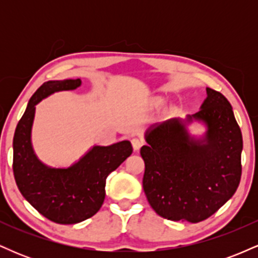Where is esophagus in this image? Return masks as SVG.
<instances>
[{"mask_svg":"<svg viewBox=\"0 0 258 258\" xmlns=\"http://www.w3.org/2000/svg\"><path fill=\"white\" fill-rule=\"evenodd\" d=\"M143 146V141L139 138H133L132 139V147H133V150L135 152H138L139 149H141V147Z\"/></svg>","mask_w":258,"mask_h":258,"instance_id":"obj_1","label":"esophagus"}]
</instances>
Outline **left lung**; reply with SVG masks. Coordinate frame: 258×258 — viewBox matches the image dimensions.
I'll return each instance as SVG.
<instances>
[{
	"instance_id": "left-lung-1",
	"label": "left lung",
	"mask_w": 258,
	"mask_h": 258,
	"mask_svg": "<svg viewBox=\"0 0 258 258\" xmlns=\"http://www.w3.org/2000/svg\"><path fill=\"white\" fill-rule=\"evenodd\" d=\"M206 94L198 112L155 123L144 135V193L154 211L167 220H206L240 183V127L223 94L211 88H206ZM194 120L207 127L200 138L187 130Z\"/></svg>"
}]
</instances>
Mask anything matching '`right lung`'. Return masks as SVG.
<instances>
[{"mask_svg": "<svg viewBox=\"0 0 258 258\" xmlns=\"http://www.w3.org/2000/svg\"><path fill=\"white\" fill-rule=\"evenodd\" d=\"M81 80L47 81L29 100L13 138V172L20 193L46 218L59 224H75L99 211L105 198V180L132 154L130 141L93 146L68 167L41 161L31 142L36 105L55 92L73 91Z\"/></svg>", "mask_w": 258, "mask_h": 258, "instance_id": "obj_1", "label": "right lung"}]
</instances>
